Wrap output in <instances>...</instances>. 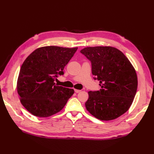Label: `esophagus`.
<instances>
[{
    "instance_id": "1",
    "label": "esophagus",
    "mask_w": 154,
    "mask_h": 154,
    "mask_svg": "<svg viewBox=\"0 0 154 154\" xmlns=\"http://www.w3.org/2000/svg\"><path fill=\"white\" fill-rule=\"evenodd\" d=\"M74 91H75V93H79V92H80V91H80V90H77V89H75Z\"/></svg>"
}]
</instances>
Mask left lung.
I'll return each mask as SVG.
<instances>
[{"label":"left lung","instance_id":"1","mask_svg":"<svg viewBox=\"0 0 154 154\" xmlns=\"http://www.w3.org/2000/svg\"><path fill=\"white\" fill-rule=\"evenodd\" d=\"M80 52L91 62L94 79L99 80L102 88L88 92L87 110L101 120L123 115L131 106L138 85L131 62L120 51L110 46L85 47Z\"/></svg>","mask_w":154,"mask_h":154}]
</instances>
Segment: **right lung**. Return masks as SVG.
I'll return each instance as SVG.
<instances>
[{"mask_svg":"<svg viewBox=\"0 0 154 154\" xmlns=\"http://www.w3.org/2000/svg\"><path fill=\"white\" fill-rule=\"evenodd\" d=\"M77 47L45 46L37 48L23 62L17 83L22 106L30 114L48 117L60 112L74 91L54 82Z\"/></svg>","mask_w":154,"mask_h":154,"instance_id":"add662e5","label":"right lung"}]
</instances>
